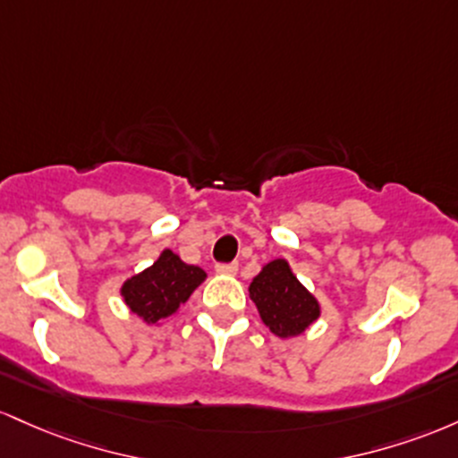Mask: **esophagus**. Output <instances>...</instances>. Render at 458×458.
Masks as SVG:
<instances>
[{
	"mask_svg": "<svg viewBox=\"0 0 458 458\" xmlns=\"http://www.w3.org/2000/svg\"><path fill=\"white\" fill-rule=\"evenodd\" d=\"M216 272L223 276H233L238 272V264H218L216 266Z\"/></svg>",
	"mask_w": 458,
	"mask_h": 458,
	"instance_id": "obj_1",
	"label": "esophagus"
}]
</instances>
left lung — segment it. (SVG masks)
Listing matches in <instances>:
<instances>
[{
  "mask_svg": "<svg viewBox=\"0 0 458 458\" xmlns=\"http://www.w3.org/2000/svg\"><path fill=\"white\" fill-rule=\"evenodd\" d=\"M249 296L261 322L281 340L298 337L320 318L322 307L292 272L290 261L272 259L250 281Z\"/></svg>",
  "mask_w": 458,
  "mask_h": 458,
  "instance_id": "8db88e82",
  "label": "left lung"
}]
</instances>
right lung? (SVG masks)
Masks as SVG:
<instances>
[{
    "label": "right lung",
    "instance_id": "obj_1",
    "mask_svg": "<svg viewBox=\"0 0 458 458\" xmlns=\"http://www.w3.org/2000/svg\"><path fill=\"white\" fill-rule=\"evenodd\" d=\"M205 279L203 268L186 264L171 249H164L148 268L123 281L121 298L145 325H160L179 311Z\"/></svg>",
    "mask_w": 458,
    "mask_h": 458
}]
</instances>
